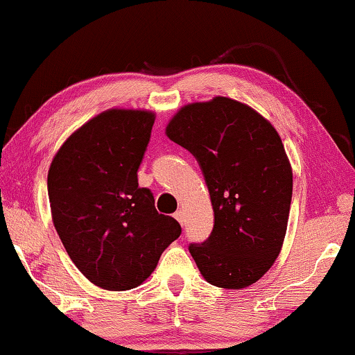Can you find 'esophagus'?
<instances>
[{
  "label": "esophagus",
  "instance_id": "esophagus-1",
  "mask_svg": "<svg viewBox=\"0 0 355 355\" xmlns=\"http://www.w3.org/2000/svg\"><path fill=\"white\" fill-rule=\"evenodd\" d=\"M175 219H177V221L183 226V224H185V213H183L182 209H178L177 213H175Z\"/></svg>",
  "mask_w": 355,
  "mask_h": 355
}]
</instances>
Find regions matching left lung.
I'll list each match as a JSON object with an SVG mask.
<instances>
[{"mask_svg":"<svg viewBox=\"0 0 355 355\" xmlns=\"http://www.w3.org/2000/svg\"><path fill=\"white\" fill-rule=\"evenodd\" d=\"M165 134L195 155L211 196L213 231L188 248L201 275L219 288L255 284L280 254L293 191L275 128L244 103L216 96L183 106Z\"/></svg>","mask_w":355,"mask_h":355,"instance_id":"1","label":"left lung"}]
</instances>
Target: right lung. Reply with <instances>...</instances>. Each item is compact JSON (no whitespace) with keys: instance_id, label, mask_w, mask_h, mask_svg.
Masks as SVG:
<instances>
[{"instance_id":"1","label":"right lung","mask_w":355,"mask_h":355,"mask_svg":"<svg viewBox=\"0 0 355 355\" xmlns=\"http://www.w3.org/2000/svg\"><path fill=\"white\" fill-rule=\"evenodd\" d=\"M154 121L152 111L107 110L71 134L49 168L57 234L78 270L105 290L141 285L182 234L137 183Z\"/></svg>"}]
</instances>
